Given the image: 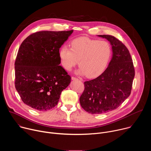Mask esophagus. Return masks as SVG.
Instances as JSON below:
<instances>
[{"mask_svg":"<svg viewBox=\"0 0 151 151\" xmlns=\"http://www.w3.org/2000/svg\"><path fill=\"white\" fill-rule=\"evenodd\" d=\"M72 80H79V79H78V78H75V77H73V76H72Z\"/></svg>","mask_w":151,"mask_h":151,"instance_id":"34e87169","label":"esophagus"}]
</instances>
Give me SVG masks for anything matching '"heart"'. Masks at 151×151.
<instances>
[{
    "instance_id": "1",
    "label": "heart",
    "mask_w": 151,
    "mask_h": 151,
    "mask_svg": "<svg viewBox=\"0 0 151 151\" xmlns=\"http://www.w3.org/2000/svg\"><path fill=\"white\" fill-rule=\"evenodd\" d=\"M111 54L108 42L88 37H79L71 43V48L63 46L59 51L61 63L70 71L78 63V73L93 78L100 75L106 67Z\"/></svg>"
}]
</instances>
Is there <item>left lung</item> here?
<instances>
[{
	"instance_id": "1",
	"label": "left lung",
	"mask_w": 151,
	"mask_h": 151,
	"mask_svg": "<svg viewBox=\"0 0 151 151\" xmlns=\"http://www.w3.org/2000/svg\"><path fill=\"white\" fill-rule=\"evenodd\" d=\"M109 41L112 57L108 67L97 78L84 82L79 98L82 108L91 114L116 109L131 94L135 71L128 50L111 35H99Z\"/></svg>"
}]
</instances>
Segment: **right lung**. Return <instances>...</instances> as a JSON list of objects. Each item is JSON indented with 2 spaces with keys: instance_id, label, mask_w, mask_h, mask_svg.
Returning <instances> with one entry per match:
<instances>
[{
  "instance_id": "obj_1",
  "label": "right lung",
  "mask_w": 151,
  "mask_h": 151,
  "mask_svg": "<svg viewBox=\"0 0 151 151\" xmlns=\"http://www.w3.org/2000/svg\"><path fill=\"white\" fill-rule=\"evenodd\" d=\"M73 32H38L21 44L15 62V87L22 101L33 109H51L69 85L71 77L59 65V50Z\"/></svg>"
}]
</instances>
